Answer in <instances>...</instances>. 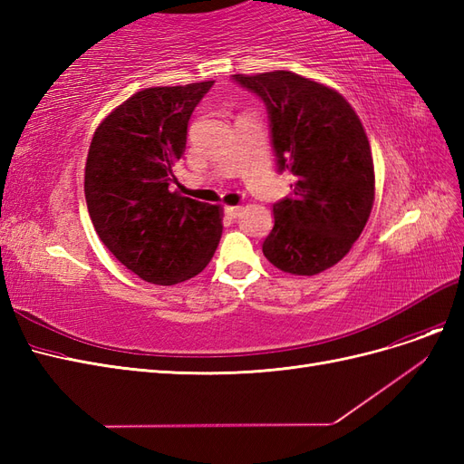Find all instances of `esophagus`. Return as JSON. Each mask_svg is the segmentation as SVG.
Returning <instances> with one entry per match:
<instances>
[{"label": "esophagus", "mask_w": 464, "mask_h": 464, "mask_svg": "<svg viewBox=\"0 0 464 464\" xmlns=\"http://www.w3.org/2000/svg\"><path fill=\"white\" fill-rule=\"evenodd\" d=\"M242 213V207H224V215L228 218H237Z\"/></svg>", "instance_id": "1"}]
</instances>
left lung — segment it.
Returning <instances> with one entry per match:
<instances>
[{"label":"left lung","instance_id":"obj_1","mask_svg":"<svg viewBox=\"0 0 464 464\" xmlns=\"http://www.w3.org/2000/svg\"><path fill=\"white\" fill-rule=\"evenodd\" d=\"M266 106L278 170L296 176L292 198L273 205L263 256L276 269L312 276L358 240L375 198L363 125L344 96L292 72L234 75Z\"/></svg>","mask_w":464,"mask_h":464}]
</instances>
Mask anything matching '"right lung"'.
Wrapping results in <instances>:
<instances>
[{
    "label": "right lung",
    "instance_id": "obj_1",
    "mask_svg": "<svg viewBox=\"0 0 464 464\" xmlns=\"http://www.w3.org/2000/svg\"><path fill=\"white\" fill-rule=\"evenodd\" d=\"M215 81L135 92L98 125L85 166L94 230L121 265L170 286L199 275L222 234V208L168 186L195 106Z\"/></svg>",
    "mask_w": 464,
    "mask_h": 464
}]
</instances>
